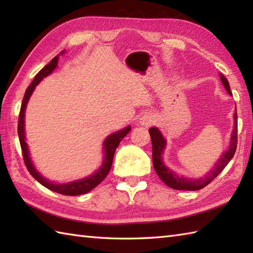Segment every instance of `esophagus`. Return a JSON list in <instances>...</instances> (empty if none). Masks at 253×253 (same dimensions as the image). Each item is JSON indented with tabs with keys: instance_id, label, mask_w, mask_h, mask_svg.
<instances>
[{
	"instance_id": "1",
	"label": "esophagus",
	"mask_w": 253,
	"mask_h": 253,
	"mask_svg": "<svg viewBox=\"0 0 253 253\" xmlns=\"http://www.w3.org/2000/svg\"><path fill=\"white\" fill-rule=\"evenodd\" d=\"M155 122V118L152 114H144L141 118H140V124L144 127L151 126L152 124Z\"/></svg>"
}]
</instances>
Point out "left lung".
<instances>
[{"label": "left lung", "instance_id": "left-lung-1", "mask_svg": "<svg viewBox=\"0 0 253 253\" xmlns=\"http://www.w3.org/2000/svg\"><path fill=\"white\" fill-rule=\"evenodd\" d=\"M219 77H221L222 83L228 94L233 95L227 79L225 78V76H223L222 74H219ZM149 132L152 140L153 168L155 171H157V174L161 178V180H162L166 186L173 188V189L176 190H200L202 188L208 186L214 178H216L217 175L221 173L225 169V166L229 163V161L234 157L236 148H237V112H235L234 114V129L232 132V136H230L228 150L225 153H223L222 157L219 158L216 164L214 165V168L210 173H208V175L198 179L187 178L185 176L178 175L174 173L173 170H170L163 162V153L166 147V140L164 139L163 135L157 127L150 128Z\"/></svg>", "mask_w": 253, "mask_h": 253}]
</instances>
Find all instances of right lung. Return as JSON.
Returning a JSON list of instances; mask_svg holds the SVG:
<instances>
[{
	"label": "right lung",
	"instance_id": "right-lung-1",
	"mask_svg": "<svg viewBox=\"0 0 253 253\" xmlns=\"http://www.w3.org/2000/svg\"><path fill=\"white\" fill-rule=\"evenodd\" d=\"M63 53L64 51L61 52V54H63ZM57 61H58V55L53 58L47 65H45L39 73L36 75V77L34 78V80H32V83L30 84L29 87L27 88L24 99H23V103H21V106H20V112H19L18 137H19V142H20L21 151H23V157H24V162L26 164V168L29 170V173L36 180L39 181L42 186H44L45 188H47V189L55 191L57 193H61V195L78 196L92 190L93 188L98 186L101 181L104 180L106 175L109 174V171L112 168L113 158H114L116 148L118 147L120 142L123 140V138L130 131L131 127L127 126L126 128H124V129L107 136L105 141L103 142V150H104L103 163H102L101 168L96 170L94 174L85 177V178H83V179L66 182V184H54V182L49 181L46 178H44V177L36 169L29 157V150H28V146H27L26 136H25V112H26L27 103H28L30 95L32 94V92H34L37 84H39L44 77H46L47 75H50L53 71H54L57 66Z\"/></svg>",
	"mask_w": 253,
	"mask_h": 253
}]
</instances>
